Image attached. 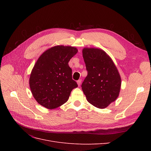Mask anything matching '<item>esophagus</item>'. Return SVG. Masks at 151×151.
<instances>
[{"mask_svg":"<svg viewBox=\"0 0 151 151\" xmlns=\"http://www.w3.org/2000/svg\"><path fill=\"white\" fill-rule=\"evenodd\" d=\"M81 81H82L81 79H79L78 81H77V84H78L79 86H80V85H81Z\"/></svg>","mask_w":151,"mask_h":151,"instance_id":"34e87169","label":"esophagus"}]
</instances>
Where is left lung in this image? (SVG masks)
I'll use <instances>...</instances> for the list:
<instances>
[{"label":"left lung","mask_w":151,"mask_h":151,"mask_svg":"<svg viewBox=\"0 0 151 151\" xmlns=\"http://www.w3.org/2000/svg\"><path fill=\"white\" fill-rule=\"evenodd\" d=\"M83 56L88 76L82 89L91 104L106 108L119 95L122 83L119 72L111 58L101 49L84 48Z\"/></svg>","instance_id":"obj_1"}]
</instances>
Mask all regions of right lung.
I'll return each instance as SVG.
<instances>
[{
  "label": "right lung",
  "mask_w": 151,
  "mask_h": 151,
  "mask_svg": "<svg viewBox=\"0 0 151 151\" xmlns=\"http://www.w3.org/2000/svg\"><path fill=\"white\" fill-rule=\"evenodd\" d=\"M77 53L75 47L58 45L46 50L36 61L30 75L29 87L42 106L51 109L60 106L78 86L68 64Z\"/></svg>",
  "instance_id": "1"
}]
</instances>
